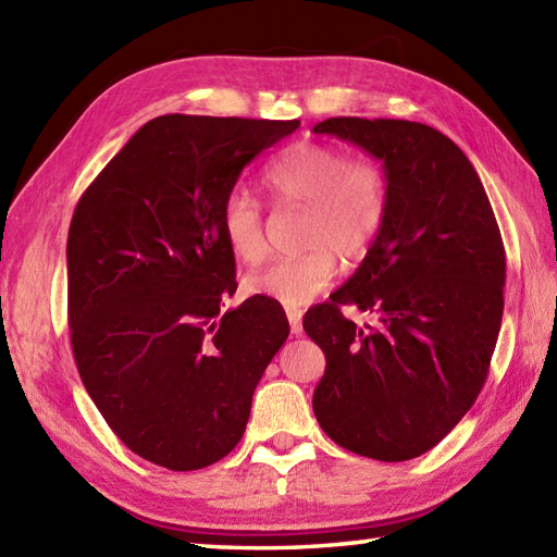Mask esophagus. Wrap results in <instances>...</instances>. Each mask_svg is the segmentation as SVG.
<instances>
[{
  "mask_svg": "<svg viewBox=\"0 0 557 557\" xmlns=\"http://www.w3.org/2000/svg\"><path fill=\"white\" fill-rule=\"evenodd\" d=\"M287 321L292 327V335H299L301 333V309H292V306H287Z\"/></svg>",
  "mask_w": 557,
  "mask_h": 557,
  "instance_id": "1",
  "label": "esophagus"
}]
</instances>
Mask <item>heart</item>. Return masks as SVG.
Segmentation results:
<instances>
[{"mask_svg":"<svg viewBox=\"0 0 557 557\" xmlns=\"http://www.w3.org/2000/svg\"><path fill=\"white\" fill-rule=\"evenodd\" d=\"M263 184L280 206L306 208L301 244L309 251L272 260L246 277V289L285 306L313 301L333 282L339 258L361 260L387 218V180L371 160H349L337 146L301 140L272 160ZM220 227L230 251L244 263L268 253L265 212L248 191L222 203Z\"/></svg>","mask_w":557,"mask_h":557,"instance_id":"obj_1","label":"heart"}]
</instances>
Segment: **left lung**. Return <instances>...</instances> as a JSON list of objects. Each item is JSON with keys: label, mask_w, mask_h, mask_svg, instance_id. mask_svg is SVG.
Instances as JSON below:
<instances>
[{"label": "left lung", "mask_w": 557, "mask_h": 557, "mask_svg": "<svg viewBox=\"0 0 557 557\" xmlns=\"http://www.w3.org/2000/svg\"><path fill=\"white\" fill-rule=\"evenodd\" d=\"M383 162L387 218L357 272L304 315L325 354L313 411L361 457L405 461L455 429L486 383L505 248L474 164L433 126L333 116L313 126ZM354 305L379 318L357 329Z\"/></svg>", "instance_id": "1"}]
</instances>
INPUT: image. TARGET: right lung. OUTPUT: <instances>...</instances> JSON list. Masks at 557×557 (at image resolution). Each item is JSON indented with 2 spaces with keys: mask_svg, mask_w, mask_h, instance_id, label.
<instances>
[{
  "mask_svg": "<svg viewBox=\"0 0 557 557\" xmlns=\"http://www.w3.org/2000/svg\"><path fill=\"white\" fill-rule=\"evenodd\" d=\"M299 120L164 114L81 196L69 227V330L81 381L116 437L152 465L194 471L227 457L253 389L289 335L268 297L236 292L224 198Z\"/></svg>",
  "mask_w": 557,
  "mask_h": 557,
  "instance_id": "right-lung-1",
  "label": "right lung"
}]
</instances>
